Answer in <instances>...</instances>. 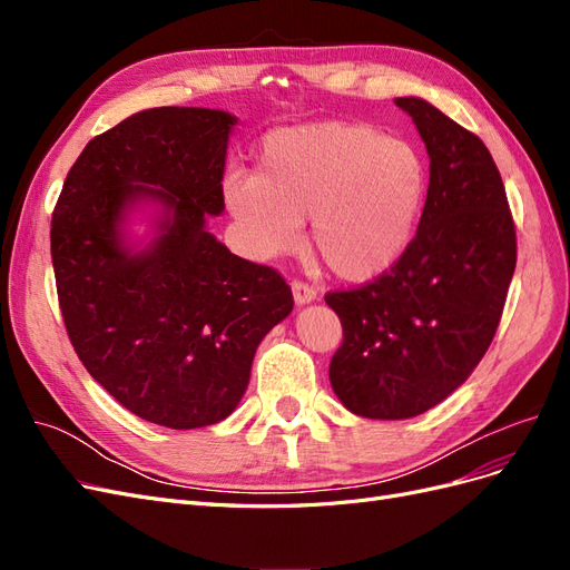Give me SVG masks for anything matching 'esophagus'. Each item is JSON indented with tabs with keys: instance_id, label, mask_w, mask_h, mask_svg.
Masks as SVG:
<instances>
[{
	"instance_id": "34e87169",
	"label": "esophagus",
	"mask_w": 570,
	"mask_h": 570,
	"mask_svg": "<svg viewBox=\"0 0 570 570\" xmlns=\"http://www.w3.org/2000/svg\"><path fill=\"white\" fill-rule=\"evenodd\" d=\"M292 295H295V302L302 306V304H312L318 292L314 285H308L304 281H292Z\"/></svg>"
}]
</instances>
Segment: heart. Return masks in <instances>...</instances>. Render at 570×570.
<instances>
[{
    "mask_svg": "<svg viewBox=\"0 0 570 570\" xmlns=\"http://www.w3.org/2000/svg\"><path fill=\"white\" fill-rule=\"evenodd\" d=\"M428 193L416 147L366 124L292 126L258 147L256 174L233 170L223 199L256 258L299 245L302 220L333 275L366 283L409 249Z\"/></svg>",
    "mask_w": 570,
    "mask_h": 570,
    "instance_id": "b5f03b06",
    "label": "heart"
}]
</instances>
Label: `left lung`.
<instances>
[{
	"label": "left lung",
	"instance_id": "1",
	"mask_svg": "<svg viewBox=\"0 0 570 570\" xmlns=\"http://www.w3.org/2000/svg\"><path fill=\"white\" fill-rule=\"evenodd\" d=\"M430 157L416 237L390 271L325 304L342 323L331 385L356 416L400 421L446 400L485 356L515 268L502 176L478 135L396 97Z\"/></svg>",
	"mask_w": 570,
	"mask_h": 570
}]
</instances>
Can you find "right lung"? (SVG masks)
Listing matches in <instances>:
<instances>
[{"label": "right lung", "mask_w": 570, "mask_h": 570, "mask_svg": "<svg viewBox=\"0 0 570 570\" xmlns=\"http://www.w3.org/2000/svg\"><path fill=\"white\" fill-rule=\"evenodd\" d=\"M237 118L157 107L101 132L68 170L51 216V264L78 358L135 416L174 430L228 419L258 342L295 299L278 271L206 230L223 204ZM163 206L142 250L125 239L137 203Z\"/></svg>", "instance_id": "add662e5"}]
</instances>
